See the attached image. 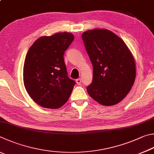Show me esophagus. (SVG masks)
I'll return each instance as SVG.
<instances>
[{
  "label": "esophagus",
  "mask_w": 154,
  "mask_h": 154,
  "mask_svg": "<svg viewBox=\"0 0 154 154\" xmlns=\"http://www.w3.org/2000/svg\"><path fill=\"white\" fill-rule=\"evenodd\" d=\"M75 82H76V83H77V85H80V84H81L82 80H81V79H76V80H75Z\"/></svg>",
  "instance_id": "esophagus-1"
}]
</instances>
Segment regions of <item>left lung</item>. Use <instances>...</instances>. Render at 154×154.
<instances>
[{
  "label": "left lung",
  "instance_id": "1",
  "mask_svg": "<svg viewBox=\"0 0 154 154\" xmlns=\"http://www.w3.org/2000/svg\"><path fill=\"white\" fill-rule=\"evenodd\" d=\"M82 38L93 67V81L87 88L88 95L103 106L120 103L136 77L135 62L130 50L108 29L88 30Z\"/></svg>",
  "mask_w": 154,
  "mask_h": 154
}]
</instances>
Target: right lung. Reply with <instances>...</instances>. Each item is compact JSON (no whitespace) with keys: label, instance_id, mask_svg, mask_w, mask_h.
Returning a JSON list of instances; mask_svg holds the SVG:
<instances>
[{"label":"right lung","instance_id":"obj_1","mask_svg":"<svg viewBox=\"0 0 154 154\" xmlns=\"http://www.w3.org/2000/svg\"><path fill=\"white\" fill-rule=\"evenodd\" d=\"M68 32L42 36L27 53L23 83L30 97L45 108L57 109L68 100L75 81L67 75L63 55L74 40Z\"/></svg>","mask_w":154,"mask_h":154}]
</instances>
